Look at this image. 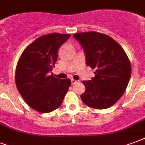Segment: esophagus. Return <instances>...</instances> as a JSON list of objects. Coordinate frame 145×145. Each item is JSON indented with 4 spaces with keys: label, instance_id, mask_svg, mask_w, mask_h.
Here are the masks:
<instances>
[{
    "label": "esophagus",
    "instance_id": "34e87169",
    "mask_svg": "<svg viewBox=\"0 0 145 145\" xmlns=\"http://www.w3.org/2000/svg\"><path fill=\"white\" fill-rule=\"evenodd\" d=\"M71 82H72V84H75V83H76L77 82H78V81H77V80H73V79H72V80H71Z\"/></svg>",
    "mask_w": 145,
    "mask_h": 145
}]
</instances>
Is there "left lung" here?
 <instances>
[{"label":"left lung","instance_id":"obj_1","mask_svg":"<svg viewBox=\"0 0 145 145\" xmlns=\"http://www.w3.org/2000/svg\"><path fill=\"white\" fill-rule=\"evenodd\" d=\"M86 54V65L95 69V76L83 81L81 100L95 109H106L122 97L131 75V65L123 48L105 34L88 31L74 34Z\"/></svg>","mask_w":145,"mask_h":145}]
</instances>
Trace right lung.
<instances>
[{
    "label": "right lung",
    "mask_w": 145,
    "mask_h": 145,
    "mask_svg": "<svg viewBox=\"0 0 145 145\" xmlns=\"http://www.w3.org/2000/svg\"><path fill=\"white\" fill-rule=\"evenodd\" d=\"M70 34L52 33L35 39L22 52L15 70V83L28 105L40 113H49L62 104L69 79H58L50 72L58 58L61 45Z\"/></svg>",
    "instance_id": "1"
}]
</instances>
